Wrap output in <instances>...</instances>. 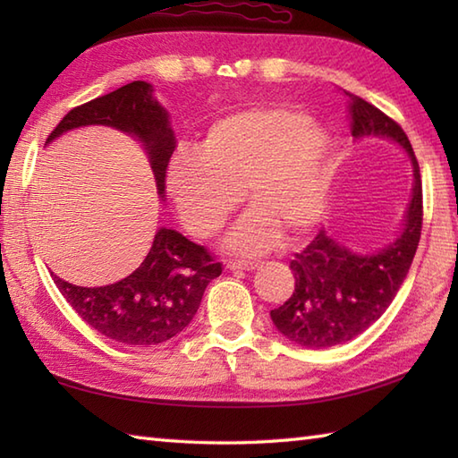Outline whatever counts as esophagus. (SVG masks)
Returning <instances> with one entry per match:
<instances>
[{
	"label": "esophagus",
	"instance_id": "1",
	"mask_svg": "<svg viewBox=\"0 0 458 458\" xmlns=\"http://www.w3.org/2000/svg\"><path fill=\"white\" fill-rule=\"evenodd\" d=\"M259 264L258 261H238V259H232V261H228L226 264V267L228 269H232V271H236V269H256Z\"/></svg>",
	"mask_w": 458,
	"mask_h": 458
}]
</instances>
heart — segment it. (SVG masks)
<instances>
[{
    "label": "heart",
    "instance_id": "1",
    "mask_svg": "<svg viewBox=\"0 0 458 458\" xmlns=\"http://www.w3.org/2000/svg\"><path fill=\"white\" fill-rule=\"evenodd\" d=\"M333 182L325 130L287 106H256L210 123L199 153L179 151L167 191L187 228L208 238L244 197L251 202L226 238L236 254H261L281 230L289 238L317 226Z\"/></svg>",
    "mask_w": 458,
    "mask_h": 458
}]
</instances>
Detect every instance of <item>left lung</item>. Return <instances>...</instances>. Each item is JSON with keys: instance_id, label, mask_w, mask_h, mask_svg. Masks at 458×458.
I'll list each match as a JSON object with an SVG mask.
<instances>
[{"instance_id": "1", "label": "left lung", "mask_w": 458, "mask_h": 458, "mask_svg": "<svg viewBox=\"0 0 458 458\" xmlns=\"http://www.w3.org/2000/svg\"><path fill=\"white\" fill-rule=\"evenodd\" d=\"M344 94L354 140L382 138L400 145L413 165V187L402 230L382 250L360 254L320 230L291 259L293 295L269 315L276 328L291 343L315 350L348 343L386 313L407 277L421 238L423 189L420 163L410 140L376 106L360 96Z\"/></svg>"}]
</instances>
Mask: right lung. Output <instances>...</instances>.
I'll list each match as a JSON object with an SVG mask.
<instances>
[{"instance_id":"add662e5","label":"right lung","mask_w":458,"mask_h":458,"mask_svg":"<svg viewBox=\"0 0 458 458\" xmlns=\"http://www.w3.org/2000/svg\"><path fill=\"white\" fill-rule=\"evenodd\" d=\"M84 125H108L138 140L151 165L159 199L165 200V173L177 148L169 112L155 100L149 82L135 81L68 112L47 143ZM222 274L204 246L177 230L159 228L140 267L115 284L81 287L53 279L63 297L100 335L115 343L151 346L177 336L197 315L204 289Z\"/></svg>"}]
</instances>
